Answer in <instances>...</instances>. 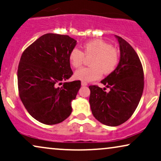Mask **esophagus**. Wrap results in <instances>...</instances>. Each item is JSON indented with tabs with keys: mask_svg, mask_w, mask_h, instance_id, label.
<instances>
[{
	"mask_svg": "<svg viewBox=\"0 0 161 161\" xmlns=\"http://www.w3.org/2000/svg\"><path fill=\"white\" fill-rule=\"evenodd\" d=\"M81 84H82V86H86V85H87V83L86 82H82Z\"/></svg>",
	"mask_w": 161,
	"mask_h": 161,
	"instance_id": "1",
	"label": "esophagus"
}]
</instances>
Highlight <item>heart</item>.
<instances>
[{
	"label": "heart",
	"instance_id": "heart-1",
	"mask_svg": "<svg viewBox=\"0 0 161 161\" xmlns=\"http://www.w3.org/2000/svg\"><path fill=\"white\" fill-rule=\"evenodd\" d=\"M68 59L74 68L82 67L85 59H90V67L76 70L74 77L83 82H91L101 78L102 74L105 76L112 74L119 65L120 55L110 43L96 39L85 42L81 51L73 48Z\"/></svg>",
	"mask_w": 161,
	"mask_h": 161
}]
</instances>
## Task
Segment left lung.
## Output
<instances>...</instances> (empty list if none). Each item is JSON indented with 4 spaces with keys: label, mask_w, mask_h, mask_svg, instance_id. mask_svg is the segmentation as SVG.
Returning <instances> with one entry per match:
<instances>
[{
    "label": "left lung",
    "mask_w": 161,
    "mask_h": 161,
    "mask_svg": "<svg viewBox=\"0 0 161 161\" xmlns=\"http://www.w3.org/2000/svg\"><path fill=\"white\" fill-rule=\"evenodd\" d=\"M121 57L112 74L101 81L106 87L90 85L89 102L93 116L98 121L116 127L127 121L138 107L144 87L141 62L134 48L123 38L116 36Z\"/></svg>",
    "instance_id": "obj_1"
}]
</instances>
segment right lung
I'll use <instances>...</instances> for the list:
<instances>
[{
  "label": "right lung",
  "mask_w": 161,
  "mask_h": 161,
  "mask_svg": "<svg viewBox=\"0 0 161 161\" xmlns=\"http://www.w3.org/2000/svg\"><path fill=\"white\" fill-rule=\"evenodd\" d=\"M76 41L68 35L46 34L28 46L18 68V93L34 119L52 125L72 112L71 101L81 87L79 80L64 82L73 75L68 59Z\"/></svg>",
  "instance_id": "obj_1"
}]
</instances>
